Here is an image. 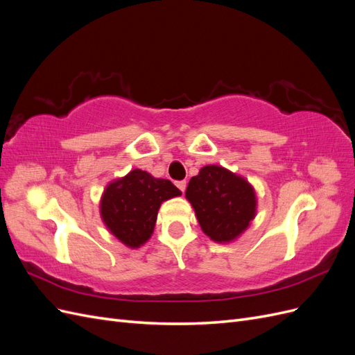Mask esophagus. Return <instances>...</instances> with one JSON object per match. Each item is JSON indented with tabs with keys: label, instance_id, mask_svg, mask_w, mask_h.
<instances>
[{
	"label": "esophagus",
	"instance_id": "34e87169",
	"mask_svg": "<svg viewBox=\"0 0 355 355\" xmlns=\"http://www.w3.org/2000/svg\"><path fill=\"white\" fill-rule=\"evenodd\" d=\"M176 187L182 191V192H185V189H187V182L185 180H180V182H176Z\"/></svg>",
	"mask_w": 355,
	"mask_h": 355
}]
</instances>
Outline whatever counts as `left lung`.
Segmentation results:
<instances>
[{"label":"left lung","mask_w":355,"mask_h":355,"mask_svg":"<svg viewBox=\"0 0 355 355\" xmlns=\"http://www.w3.org/2000/svg\"><path fill=\"white\" fill-rule=\"evenodd\" d=\"M185 197L202 232L216 243L237 240L256 216L253 185L222 166L201 167L198 175L191 178Z\"/></svg>","instance_id":"left-lung-1"}]
</instances>
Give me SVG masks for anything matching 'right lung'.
<instances>
[{"mask_svg":"<svg viewBox=\"0 0 355 355\" xmlns=\"http://www.w3.org/2000/svg\"><path fill=\"white\" fill-rule=\"evenodd\" d=\"M182 196L168 179L154 178L135 168L114 179L101 197V218L105 227L128 249H139L154 232L159 206Z\"/></svg>","mask_w":355,"mask_h":355,"instance_id":"add662e5","label":"right lung"}]
</instances>
